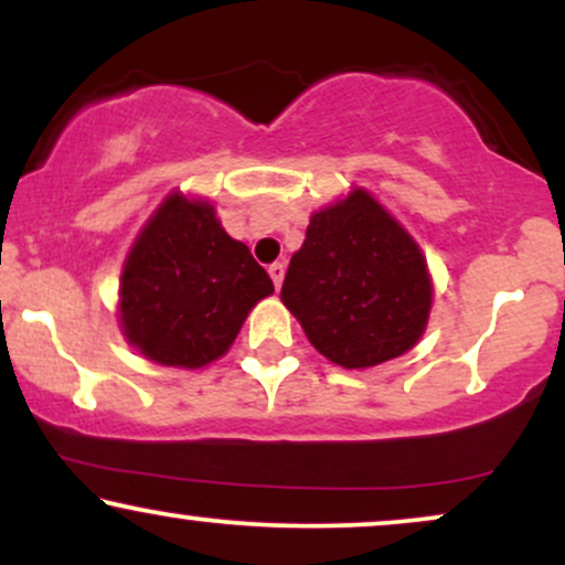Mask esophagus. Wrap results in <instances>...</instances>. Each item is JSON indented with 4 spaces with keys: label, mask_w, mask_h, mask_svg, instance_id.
I'll list each match as a JSON object with an SVG mask.
<instances>
[{
    "label": "esophagus",
    "mask_w": 565,
    "mask_h": 565,
    "mask_svg": "<svg viewBox=\"0 0 565 565\" xmlns=\"http://www.w3.org/2000/svg\"><path fill=\"white\" fill-rule=\"evenodd\" d=\"M268 274H270V278H274V284H276V289L281 287V281H284V274H287V268H284V263H274L268 268Z\"/></svg>",
    "instance_id": "esophagus-1"
}]
</instances>
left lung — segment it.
<instances>
[{
  "label": "left lung",
  "instance_id": "left-lung-1",
  "mask_svg": "<svg viewBox=\"0 0 565 565\" xmlns=\"http://www.w3.org/2000/svg\"><path fill=\"white\" fill-rule=\"evenodd\" d=\"M281 300L319 353L345 369H366L414 348L433 284L414 238L355 188L310 217Z\"/></svg>",
  "mask_w": 565,
  "mask_h": 565
}]
</instances>
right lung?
Segmentation results:
<instances>
[{
	"mask_svg": "<svg viewBox=\"0 0 565 565\" xmlns=\"http://www.w3.org/2000/svg\"><path fill=\"white\" fill-rule=\"evenodd\" d=\"M274 281L206 201L172 193L121 274V327L146 359L199 369L220 359Z\"/></svg>",
	"mask_w": 565,
	"mask_h": 565,
	"instance_id": "obj_1",
	"label": "right lung"
}]
</instances>
